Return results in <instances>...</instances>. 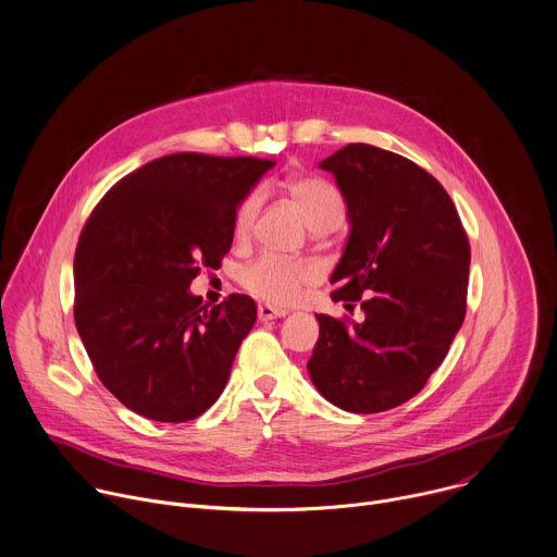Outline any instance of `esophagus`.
Wrapping results in <instances>:
<instances>
[{
  "instance_id": "esophagus-1",
  "label": "esophagus",
  "mask_w": 557,
  "mask_h": 557,
  "mask_svg": "<svg viewBox=\"0 0 557 557\" xmlns=\"http://www.w3.org/2000/svg\"><path fill=\"white\" fill-rule=\"evenodd\" d=\"M284 314H286L284 308H275V306H271V304H260V306H258V317H260L262 322L275 320V317H284Z\"/></svg>"
}]
</instances>
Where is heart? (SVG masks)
<instances>
[{"instance_id": "heart-1", "label": "heart", "mask_w": 557, "mask_h": 557, "mask_svg": "<svg viewBox=\"0 0 557 557\" xmlns=\"http://www.w3.org/2000/svg\"><path fill=\"white\" fill-rule=\"evenodd\" d=\"M286 196L299 207L308 226L317 233H326L342 224L346 215L344 194L335 183L324 176L299 174L284 181ZM262 205V196L258 191H249L235 207L233 215V233L237 240H247L251 235L253 222L258 218ZM320 275L317 267L308 260H290L273 253L258 256L251 260L243 273L240 284L258 299L275 306L293 304L306 284H312Z\"/></svg>"}]
</instances>
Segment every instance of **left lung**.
Wrapping results in <instances>:
<instances>
[{"mask_svg":"<svg viewBox=\"0 0 557 557\" xmlns=\"http://www.w3.org/2000/svg\"><path fill=\"white\" fill-rule=\"evenodd\" d=\"M348 202L350 237L335 301L363 320L320 312L308 372L357 414L406 404L443 363L467 310L469 240L443 185L406 156L350 143L322 163Z\"/></svg>","mask_w":557,"mask_h":557,"instance_id":"obj_1","label":"left lung"}]
</instances>
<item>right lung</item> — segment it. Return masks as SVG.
I'll return each mask as SVG.
<instances>
[{
    "mask_svg": "<svg viewBox=\"0 0 557 557\" xmlns=\"http://www.w3.org/2000/svg\"><path fill=\"white\" fill-rule=\"evenodd\" d=\"M275 161L178 151L123 176L74 253V322L99 381L132 412L185 423L222 394L256 301L189 293L233 243L235 207Z\"/></svg>",
    "mask_w": 557,
    "mask_h": 557,
    "instance_id": "obj_1",
    "label": "right lung"
}]
</instances>
